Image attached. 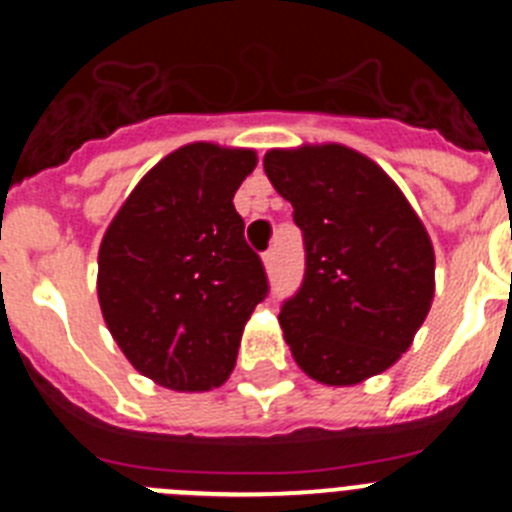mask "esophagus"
Masks as SVG:
<instances>
[{
  "instance_id": "1",
  "label": "esophagus",
  "mask_w": 512,
  "mask_h": 512,
  "mask_svg": "<svg viewBox=\"0 0 512 512\" xmlns=\"http://www.w3.org/2000/svg\"><path fill=\"white\" fill-rule=\"evenodd\" d=\"M264 266L266 271L277 269V248H269V251L264 253Z\"/></svg>"
}]
</instances>
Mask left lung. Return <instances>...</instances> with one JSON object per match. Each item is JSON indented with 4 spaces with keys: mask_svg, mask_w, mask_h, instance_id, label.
Segmentation results:
<instances>
[{
    "mask_svg": "<svg viewBox=\"0 0 512 512\" xmlns=\"http://www.w3.org/2000/svg\"><path fill=\"white\" fill-rule=\"evenodd\" d=\"M264 171L305 241V279L279 312L300 369L330 387L390 369L436 289L420 217L372 158L338 143L274 148Z\"/></svg>",
    "mask_w": 512,
    "mask_h": 512,
    "instance_id": "8db88e82",
    "label": "left lung"
}]
</instances>
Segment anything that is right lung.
Instances as JSON below:
<instances>
[{"label":"right lung","mask_w":512,"mask_h":512,"mask_svg":"<svg viewBox=\"0 0 512 512\" xmlns=\"http://www.w3.org/2000/svg\"><path fill=\"white\" fill-rule=\"evenodd\" d=\"M251 148L189 143L130 192L99 246L104 323L143 377L205 392L230 377L243 325L269 292L233 197Z\"/></svg>","instance_id":"obj_1"}]
</instances>
